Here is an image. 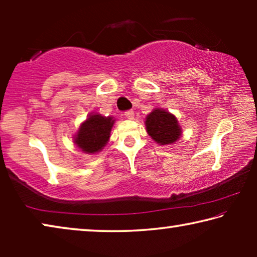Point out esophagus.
Returning <instances> with one entry per match:
<instances>
[{
    "mask_svg": "<svg viewBox=\"0 0 257 257\" xmlns=\"http://www.w3.org/2000/svg\"><path fill=\"white\" fill-rule=\"evenodd\" d=\"M124 115H125V118L127 119H134V116H135V113H134V111L133 110H128V111H125L124 112Z\"/></svg>",
    "mask_w": 257,
    "mask_h": 257,
    "instance_id": "1",
    "label": "esophagus"
}]
</instances>
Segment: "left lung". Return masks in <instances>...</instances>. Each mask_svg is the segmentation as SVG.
<instances>
[{"mask_svg":"<svg viewBox=\"0 0 257 257\" xmlns=\"http://www.w3.org/2000/svg\"><path fill=\"white\" fill-rule=\"evenodd\" d=\"M145 125L152 139L160 145L173 144L181 136L176 116L161 108H155L147 115Z\"/></svg>","mask_w":257,"mask_h":257,"instance_id":"8db88e82","label":"left lung"}]
</instances>
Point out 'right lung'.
<instances>
[{"instance_id": "obj_1", "label": "right lung", "mask_w": 257, "mask_h": 257, "mask_svg": "<svg viewBox=\"0 0 257 257\" xmlns=\"http://www.w3.org/2000/svg\"><path fill=\"white\" fill-rule=\"evenodd\" d=\"M113 123L114 120L111 116L105 118L101 114L89 115L80 125L75 137V144L85 153H97L110 138Z\"/></svg>"}]
</instances>
